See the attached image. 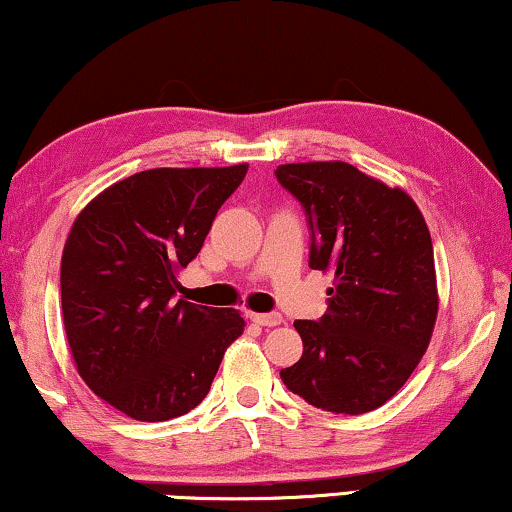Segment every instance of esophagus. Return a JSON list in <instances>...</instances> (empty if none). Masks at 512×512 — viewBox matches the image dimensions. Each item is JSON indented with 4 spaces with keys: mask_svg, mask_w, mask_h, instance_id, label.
<instances>
[{
    "mask_svg": "<svg viewBox=\"0 0 512 512\" xmlns=\"http://www.w3.org/2000/svg\"><path fill=\"white\" fill-rule=\"evenodd\" d=\"M251 320L263 327H277L282 323V315L280 313H251Z\"/></svg>",
    "mask_w": 512,
    "mask_h": 512,
    "instance_id": "obj_1",
    "label": "esophagus"
}]
</instances>
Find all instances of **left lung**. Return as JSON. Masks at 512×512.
Returning a JSON list of instances; mask_svg holds the SVG:
<instances>
[{
	"label": "left lung",
	"instance_id": "left-lung-1",
	"mask_svg": "<svg viewBox=\"0 0 512 512\" xmlns=\"http://www.w3.org/2000/svg\"><path fill=\"white\" fill-rule=\"evenodd\" d=\"M275 178L306 213L308 266L334 275L323 318L294 323L304 353L282 382L330 413L380 408L418 368L437 320L425 218L403 189L344 161L287 163Z\"/></svg>",
	"mask_w": 512,
	"mask_h": 512
}]
</instances>
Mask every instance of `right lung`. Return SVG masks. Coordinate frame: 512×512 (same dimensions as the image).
<instances>
[{
    "mask_svg": "<svg viewBox=\"0 0 512 512\" xmlns=\"http://www.w3.org/2000/svg\"><path fill=\"white\" fill-rule=\"evenodd\" d=\"M246 163L154 168L82 208L61 258V311L82 380L121 413L163 422L197 408L244 332L235 308L175 299Z\"/></svg>",
    "mask_w": 512,
    "mask_h": 512,
    "instance_id": "obj_1",
    "label": "right lung"
}]
</instances>
